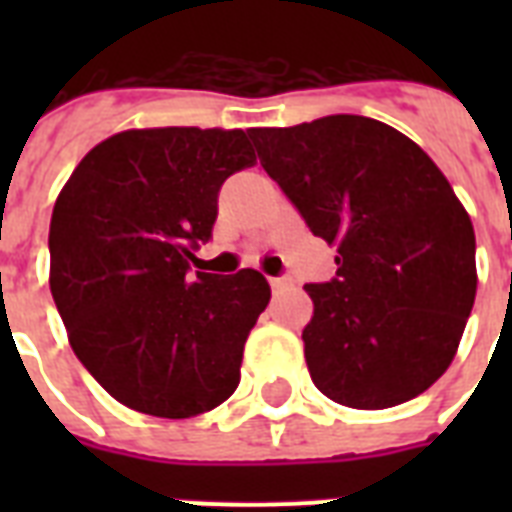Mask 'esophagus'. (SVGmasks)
Segmentation results:
<instances>
[{
	"label": "esophagus",
	"instance_id": "34e87169",
	"mask_svg": "<svg viewBox=\"0 0 512 512\" xmlns=\"http://www.w3.org/2000/svg\"><path fill=\"white\" fill-rule=\"evenodd\" d=\"M292 284H295V281H292V276H273V279H271V289H273V292H279V289L292 287Z\"/></svg>",
	"mask_w": 512,
	"mask_h": 512
}]
</instances>
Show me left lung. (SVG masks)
Returning <instances> with one entry per match:
<instances>
[{"label": "left lung", "mask_w": 512, "mask_h": 512, "mask_svg": "<svg viewBox=\"0 0 512 512\" xmlns=\"http://www.w3.org/2000/svg\"><path fill=\"white\" fill-rule=\"evenodd\" d=\"M263 170L337 273L305 284L303 329L316 388L353 409L420 396L452 364L476 300V233L417 143L377 119L335 114L249 132Z\"/></svg>", "instance_id": "1"}]
</instances>
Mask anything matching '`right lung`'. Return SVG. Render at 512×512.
Here are the masks:
<instances>
[{
	"label": "right lung",
	"mask_w": 512,
	"mask_h": 512,
	"mask_svg": "<svg viewBox=\"0 0 512 512\" xmlns=\"http://www.w3.org/2000/svg\"><path fill=\"white\" fill-rule=\"evenodd\" d=\"M255 164L249 132L127 130L84 156L50 223V289L84 369L135 412L185 420L241 380L263 273L191 271L217 193Z\"/></svg>",
	"instance_id": "add662e5"
}]
</instances>
